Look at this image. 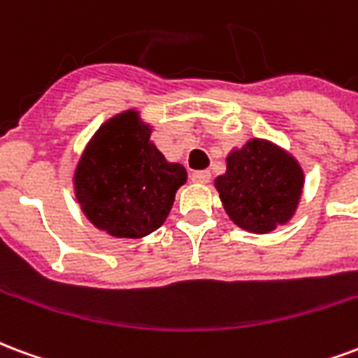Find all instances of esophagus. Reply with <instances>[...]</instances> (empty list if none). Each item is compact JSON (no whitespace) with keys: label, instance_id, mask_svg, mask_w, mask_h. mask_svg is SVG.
Returning a JSON list of instances; mask_svg holds the SVG:
<instances>
[{"label":"esophagus","instance_id":"obj_1","mask_svg":"<svg viewBox=\"0 0 358 358\" xmlns=\"http://www.w3.org/2000/svg\"><path fill=\"white\" fill-rule=\"evenodd\" d=\"M192 181L194 182H200V185H206V182H210L211 179V173L208 169H202V171H192Z\"/></svg>","mask_w":358,"mask_h":358}]
</instances>
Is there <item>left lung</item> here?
Segmentation results:
<instances>
[{
  "mask_svg": "<svg viewBox=\"0 0 358 358\" xmlns=\"http://www.w3.org/2000/svg\"><path fill=\"white\" fill-rule=\"evenodd\" d=\"M305 176L299 162L275 143L250 139L227 156L215 189L234 225L255 234L286 225L299 204Z\"/></svg>",
  "mask_w": 358,
  "mask_h": 358,
  "instance_id": "1",
  "label": "left lung"
}]
</instances>
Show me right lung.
Here are the masks:
<instances>
[{"label":"right lung","mask_w":358,"mask_h":358,"mask_svg":"<svg viewBox=\"0 0 358 358\" xmlns=\"http://www.w3.org/2000/svg\"><path fill=\"white\" fill-rule=\"evenodd\" d=\"M137 110L106 120L74 171L76 200L91 223L116 238H143L169 215L187 169L168 162Z\"/></svg>","instance_id":"1"}]
</instances>
